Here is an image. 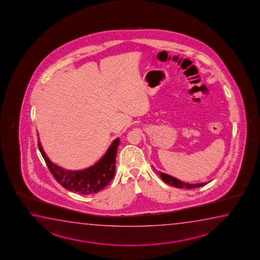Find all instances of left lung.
I'll return each instance as SVG.
<instances>
[{
	"instance_id": "obj_1",
	"label": "left lung",
	"mask_w": 260,
	"mask_h": 260,
	"mask_svg": "<svg viewBox=\"0 0 260 260\" xmlns=\"http://www.w3.org/2000/svg\"><path fill=\"white\" fill-rule=\"evenodd\" d=\"M158 176H160L161 179L164 181L165 183L169 184V185H172L174 187L180 188V189H193V188L201 187V186H204L207 183H201V184H188L185 183L184 181H181V180L177 179L174 176H169L168 174H165V173L160 172V171H156L155 170Z\"/></svg>"
}]
</instances>
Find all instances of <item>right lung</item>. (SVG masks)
<instances>
[{"label": "right lung", "instance_id": "obj_1", "mask_svg": "<svg viewBox=\"0 0 260 260\" xmlns=\"http://www.w3.org/2000/svg\"><path fill=\"white\" fill-rule=\"evenodd\" d=\"M119 144L120 139L117 138L97 163L83 170L71 171L66 170L52 163L45 154L40 144V139L38 142L40 153L55 179L69 191L84 196L100 192L113 179L115 175L116 155Z\"/></svg>", "mask_w": 260, "mask_h": 260}]
</instances>
